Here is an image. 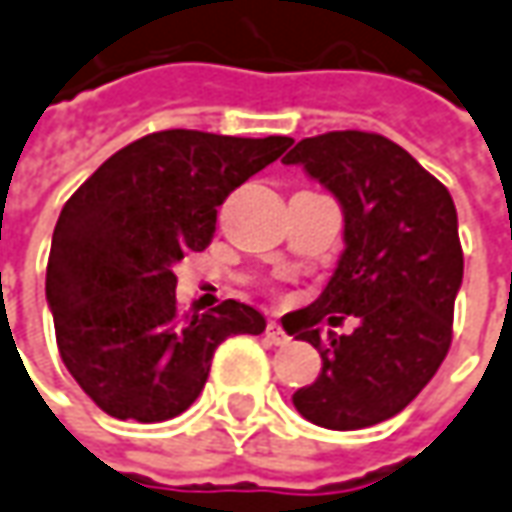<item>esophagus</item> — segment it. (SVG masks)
<instances>
[{
    "mask_svg": "<svg viewBox=\"0 0 512 512\" xmlns=\"http://www.w3.org/2000/svg\"><path fill=\"white\" fill-rule=\"evenodd\" d=\"M264 335L270 338V344H276V346L287 344V341H290V335H287V332L281 329V324H276V321H270V324H267Z\"/></svg>",
    "mask_w": 512,
    "mask_h": 512,
    "instance_id": "esophagus-1",
    "label": "esophagus"
}]
</instances>
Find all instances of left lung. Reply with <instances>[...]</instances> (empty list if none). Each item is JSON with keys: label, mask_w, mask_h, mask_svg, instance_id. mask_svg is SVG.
I'll return each mask as SVG.
<instances>
[{"label": "left lung", "mask_w": 512, "mask_h": 512, "mask_svg": "<svg viewBox=\"0 0 512 512\" xmlns=\"http://www.w3.org/2000/svg\"><path fill=\"white\" fill-rule=\"evenodd\" d=\"M284 163L304 166L335 194L346 242L324 293L296 312L290 335L310 341L324 366L293 406L321 428H369L400 414L448 355L462 284L454 200L403 146L375 132L304 137ZM344 314H355L359 329L324 342L317 324Z\"/></svg>", "instance_id": "8db88e82"}]
</instances>
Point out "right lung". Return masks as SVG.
Returning a JSON list of instances; mask_svg holds the SVG:
<instances>
[{"instance_id":"right-lung-1","label":"right lung","mask_w":512,"mask_h":512,"mask_svg":"<svg viewBox=\"0 0 512 512\" xmlns=\"http://www.w3.org/2000/svg\"><path fill=\"white\" fill-rule=\"evenodd\" d=\"M290 137L166 129L123 146L72 194L53 231L47 304L64 366L118 420L163 423L200 397L214 349L264 332L239 301L180 312L174 264L214 239L216 208Z\"/></svg>"}]
</instances>
